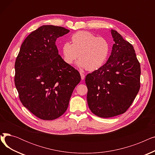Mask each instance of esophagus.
<instances>
[{"label":"esophagus","mask_w":155,"mask_h":155,"mask_svg":"<svg viewBox=\"0 0 155 155\" xmlns=\"http://www.w3.org/2000/svg\"><path fill=\"white\" fill-rule=\"evenodd\" d=\"M80 76H81V78H82V80H84L85 78V75L82 72H80Z\"/></svg>","instance_id":"1"}]
</instances>
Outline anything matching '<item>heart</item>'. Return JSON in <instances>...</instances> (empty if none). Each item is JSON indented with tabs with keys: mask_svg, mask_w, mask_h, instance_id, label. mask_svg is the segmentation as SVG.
I'll list each match as a JSON object with an SVG mask.
<instances>
[{
	"mask_svg": "<svg viewBox=\"0 0 155 155\" xmlns=\"http://www.w3.org/2000/svg\"><path fill=\"white\" fill-rule=\"evenodd\" d=\"M72 44L66 42L62 46L64 62L71 64L78 58V66L95 71L102 67L106 61L110 51L107 40L97 37L90 32L78 31L71 36Z\"/></svg>",
	"mask_w": 155,
	"mask_h": 155,
	"instance_id": "heart-1",
	"label": "heart"
}]
</instances>
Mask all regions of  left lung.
<instances>
[{
	"label": "left lung",
	"instance_id": "8db88e82",
	"mask_svg": "<svg viewBox=\"0 0 155 155\" xmlns=\"http://www.w3.org/2000/svg\"><path fill=\"white\" fill-rule=\"evenodd\" d=\"M110 31L114 44L108 60L85 77L89 109L103 118L124 113L140 88L141 67L133 46L116 31Z\"/></svg>",
	"mask_w": 155,
	"mask_h": 155
}]
</instances>
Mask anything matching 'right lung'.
<instances>
[{
    "label": "right lung",
    "instance_id": "obj_1",
    "mask_svg": "<svg viewBox=\"0 0 155 155\" xmlns=\"http://www.w3.org/2000/svg\"><path fill=\"white\" fill-rule=\"evenodd\" d=\"M70 30L44 25L22 43L15 62L14 82L24 107L38 118L53 120L67 110L79 72L58 54L56 39Z\"/></svg>",
    "mask_w": 155,
    "mask_h": 155
}]
</instances>
